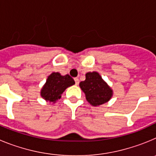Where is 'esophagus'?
Wrapping results in <instances>:
<instances>
[{"label":"esophagus","mask_w":156,"mask_h":156,"mask_svg":"<svg viewBox=\"0 0 156 156\" xmlns=\"http://www.w3.org/2000/svg\"><path fill=\"white\" fill-rule=\"evenodd\" d=\"M74 80H75L76 85H78V84H79L80 80H79V79H78V78H75V79H74Z\"/></svg>","instance_id":"34e87169"}]
</instances>
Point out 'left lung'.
Instances as JSON below:
<instances>
[{
    "label": "left lung",
    "mask_w": 156,
    "mask_h": 156,
    "mask_svg": "<svg viewBox=\"0 0 156 156\" xmlns=\"http://www.w3.org/2000/svg\"><path fill=\"white\" fill-rule=\"evenodd\" d=\"M80 87L84 92L87 101L93 106L108 102L113 94L111 87L97 72L87 73L86 80L80 83Z\"/></svg>",
    "instance_id": "obj_1"
}]
</instances>
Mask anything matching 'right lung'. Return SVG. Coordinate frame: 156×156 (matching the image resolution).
<instances>
[{
    "label": "right lung",
    "mask_w": 156,
    "mask_h": 156,
    "mask_svg": "<svg viewBox=\"0 0 156 156\" xmlns=\"http://www.w3.org/2000/svg\"><path fill=\"white\" fill-rule=\"evenodd\" d=\"M75 84L74 80L69 75L62 76L59 73H52L48 76L45 84L41 89V95L47 101L55 102L61 98L66 88Z\"/></svg>",
    "instance_id": "1"
}]
</instances>
